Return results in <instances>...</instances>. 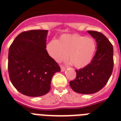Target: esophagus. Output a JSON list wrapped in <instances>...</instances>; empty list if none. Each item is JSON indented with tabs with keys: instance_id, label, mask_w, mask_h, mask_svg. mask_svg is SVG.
Wrapping results in <instances>:
<instances>
[{
	"instance_id": "34e87169",
	"label": "esophagus",
	"mask_w": 121,
	"mask_h": 121,
	"mask_svg": "<svg viewBox=\"0 0 121 121\" xmlns=\"http://www.w3.org/2000/svg\"><path fill=\"white\" fill-rule=\"evenodd\" d=\"M60 70H61V72H64L65 70V67H64V66H60Z\"/></svg>"
}]
</instances>
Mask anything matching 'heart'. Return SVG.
Here are the masks:
<instances>
[{
    "mask_svg": "<svg viewBox=\"0 0 121 121\" xmlns=\"http://www.w3.org/2000/svg\"><path fill=\"white\" fill-rule=\"evenodd\" d=\"M96 43L91 38L78 35H64L57 41L47 45L49 55L57 62L68 57L77 68H83L91 62L96 51Z\"/></svg>",
    "mask_w": 121,
    "mask_h": 121,
    "instance_id": "obj_1",
    "label": "heart"
}]
</instances>
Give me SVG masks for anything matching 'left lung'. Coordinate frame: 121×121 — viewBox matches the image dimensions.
Instances as JSON below:
<instances>
[{
    "mask_svg": "<svg viewBox=\"0 0 121 121\" xmlns=\"http://www.w3.org/2000/svg\"><path fill=\"white\" fill-rule=\"evenodd\" d=\"M96 41L97 50L89 64L76 70L77 77L70 82L75 92L93 94L102 89L107 83L113 69V47L108 39L99 32L88 31Z\"/></svg>",
    "mask_w": 121,
    "mask_h": 121,
    "instance_id": "1",
    "label": "left lung"
}]
</instances>
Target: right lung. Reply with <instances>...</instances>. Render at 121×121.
Returning <instances> with one entry per match:
<instances>
[{
    "label": "right lung",
    "mask_w": 121,
    "mask_h": 121,
    "mask_svg": "<svg viewBox=\"0 0 121 121\" xmlns=\"http://www.w3.org/2000/svg\"><path fill=\"white\" fill-rule=\"evenodd\" d=\"M48 32L42 30L23 32L9 48L10 79L14 87L26 96L37 97L48 93L52 77L60 71L46 49Z\"/></svg>",
    "instance_id": "1"
}]
</instances>
